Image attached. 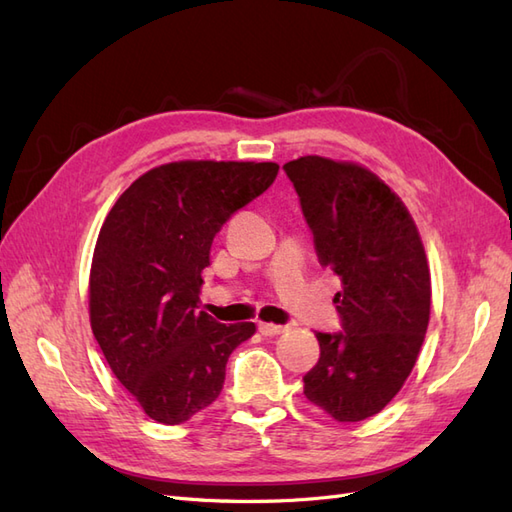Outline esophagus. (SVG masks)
<instances>
[{"mask_svg": "<svg viewBox=\"0 0 512 512\" xmlns=\"http://www.w3.org/2000/svg\"><path fill=\"white\" fill-rule=\"evenodd\" d=\"M258 331H260L262 335L273 337V335L284 333L286 327H282V324H273V322H258Z\"/></svg>", "mask_w": 512, "mask_h": 512, "instance_id": "1", "label": "esophagus"}]
</instances>
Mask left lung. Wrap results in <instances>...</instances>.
I'll return each instance as SVG.
<instances>
[{
  "label": "left lung",
  "mask_w": 512,
  "mask_h": 512,
  "mask_svg": "<svg viewBox=\"0 0 512 512\" xmlns=\"http://www.w3.org/2000/svg\"><path fill=\"white\" fill-rule=\"evenodd\" d=\"M316 254L342 280V331L316 333L305 397L335 421L378 414L416 363L429 324L431 277L406 205L367 168L305 156L284 164Z\"/></svg>",
  "instance_id": "1"
}]
</instances>
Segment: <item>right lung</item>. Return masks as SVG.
I'll list each match as a JSON object with an SVG mask.
<instances>
[{
	"label": "right lung",
	"instance_id": "right-lung-1",
	"mask_svg": "<svg viewBox=\"0 0 512 512\" xmlns=\"http://www.w3.org/2000/svg\"><path fill=\"white\" fill-rule=\"evenodd\" d=\"M273 162H173L119 196L89 275L91 331L117 380L164 425L218 399L230 352L254 322L198 312L213 237L273 183Z\"/></svg>",
	"mask_w": 512,
	"mask_h": 512
}]
</instances>
